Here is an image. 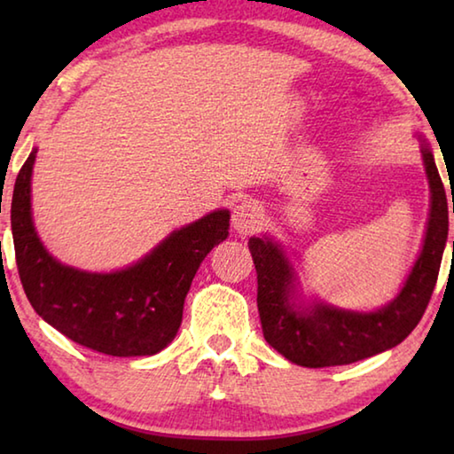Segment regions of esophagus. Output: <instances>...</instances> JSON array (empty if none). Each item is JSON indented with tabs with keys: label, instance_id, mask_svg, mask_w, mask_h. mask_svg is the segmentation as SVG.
Listing matches in <instances>:
<instances>
[{
	"label": "esophagus",
	"instance_id": "1",
	"mask_svg": "<svg viewBox=\"0 0 454 454\" xmlns=\"http://www.w3.org/2000/svg\"><path fill=\"white\" fill-rule=\"evenodd\" d=\"M264 210L256 200H242L232 212V226L238 234H250L260 226Z\"/></svg>",
	"mask_w": 454,
	"mask_h": 454
}]
</instances>
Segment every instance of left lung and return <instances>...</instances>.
<instances>
[{
	"label": "left lung",
	"instance_id": "1",
	"mask_svg": "<svg viewBox=\"0 0 454 454\" xmlns=\"http://www.w3.org/2000/svg\"><path fill=\"white\" fill-rule=\"evenodd\" d=\"M430 210L420 254L393 301L376 310H347L314 298L306 302L298 274L280 242L252 236L248 248L258 274V312L266 342L306 368L350 364L395 348L419 325L439 278L449 236V208L434 156L420 136ZM454 214V202H452ZM454 248V240H452Z\"/></svg>",
	"mask_w": 454,
	"mask_h": 454
}]
</instances>
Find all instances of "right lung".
<instances>
[{
	"label": "right lung",
	"instance_id": "obj_1",
	"mask_svg": "<svg viewBox=\"0 0 454 454\" xmlns=\"http://www.w3.org/2000/svg\"><path fill=\"white\" fill-rule=\"evenodd\" d=\"M37 148L15 178L12 234L29 304L70 340L110 356H152L174 340L202 260L228 238L230 212L214 210L168 234L137 262L114 272L67 266L45 250L32 214Z\"/></svg>",
	"mask_w": 454,
	"mask_h": 454
}]
</instances>
